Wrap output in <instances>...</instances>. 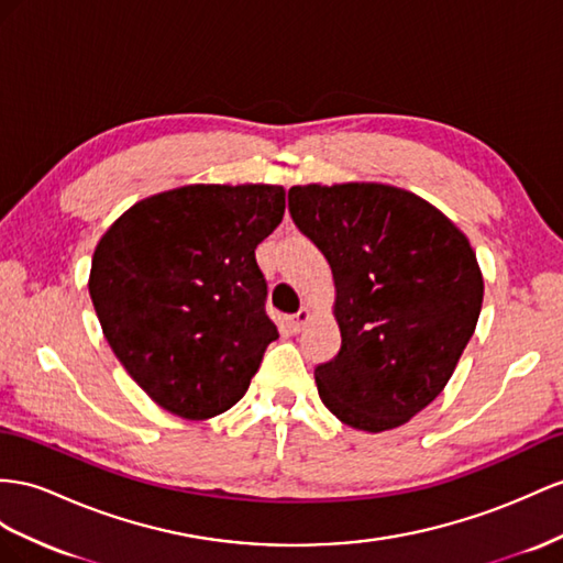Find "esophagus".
Segmentation results:
<instances>
[{
	"label": "esophagus",
	"instance_id": "esophagus-1",
	"mask_svg": "<svg viewBox=\"0 0 563 563\" xmlns=\"http://www.w3.org/2000/svg\"><path fill=\"white\" fill-rule=\"evenodd\" d=\"M311 321V309L309 307H301L292 319H290V328L295 330V333H299V330H305V325Z\"/></svg>",
	"mask_w": 563,
	"mask_h": 563
}]
</instances>
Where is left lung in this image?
<instances>
[{
    "label": "left lung",
    "instance_id": "left-lung-1",
    "mask_svg": "<svg viewBox=\"0 0 563 563\" xmlns=\"http://www.w3.org/2000/svg\"><path fill=\"white\" fill-rule=\"evenodd\" d=\"M290 213L328 258L342 347L313 371L344 426L383 432L435 399L483 307L468 238L423 197L385 183L290 187Z\"/></svg>",
    "mask_w": 563,
    "mask_h": 563
}]
</instances>
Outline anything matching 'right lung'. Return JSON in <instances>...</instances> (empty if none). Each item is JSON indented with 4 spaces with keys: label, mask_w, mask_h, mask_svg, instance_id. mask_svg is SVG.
<instances>
[{
    "label": "right lung",
    "mask_w": 563,
    "mask_h": 563,
    "mask_svg": "<svg viewBox=\"0 0 563 563\" xmlns=\"http://www.w3.org/2000/svg\"><path fill=\"white\" fill-rule=\"evenodd\" d=\"M283 213V185L195 183L140 199L99 238L97 319L154 405L207 421L247 393L278 338L254 250Z\"/></svg>",
    "instance_id": "1"
}]
</instances>
